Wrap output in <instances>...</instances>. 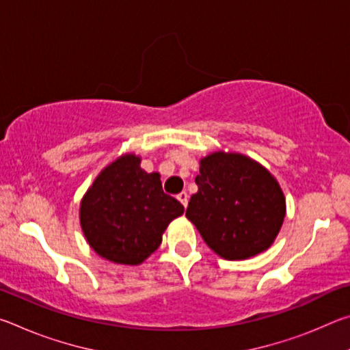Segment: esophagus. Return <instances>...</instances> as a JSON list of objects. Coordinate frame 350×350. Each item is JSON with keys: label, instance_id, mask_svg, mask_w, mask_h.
Listing matches in <instances>:
<instances>
[{"label": "esophagus", "instance_id": "1", "mask_svg": "<svg viewBox=\"0 0 350 350\" xmlns=\"http://www.w3.org/2000/svg\"><path fill=\"white\" fill-rule=\"evenodd\" d=\"M177 199H179V202H180L183 206L188 205V193H187V191H180L179 194H177Z\"/></svg>", "mask_w": 350, "mask_h": 350}]
</instances>
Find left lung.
<instances>
[{
  "mask_svg": "<svg viewBox=\"0 0 350 350\" xmlns=\"http://www.w3.org/2000/svg\"><path fill=\"white\" fill-rule=\"evenodd\" d=\"M196 185L185 216L216 254L242 260L273 244L286 196L267 168L245 154L215 151L199 161Z\"/></svg>",
  "mask_w": 350,
  "mask_h": 350,
  "instance_id": "8db88e82",
  "label": "left lung"
}]
</instances>
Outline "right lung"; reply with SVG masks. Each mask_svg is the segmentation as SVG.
<instances>
[{"mask_svg":"<svg viewBox=\"0 0 350 350\" xmlns=\"http://www.w3.org/2000/svg\"><path fill=\"white\" fill-rule=\"evenodd\" d=\"M142 157L122 154L106 165L80 202L88 244L114 264L139 265L157 250L183 205L163 193L161 174L140 168Z\"/></svg>","mask_w":350,"mask_h":350,"instance_id":"1","label":"right lung"}]
</instances>
